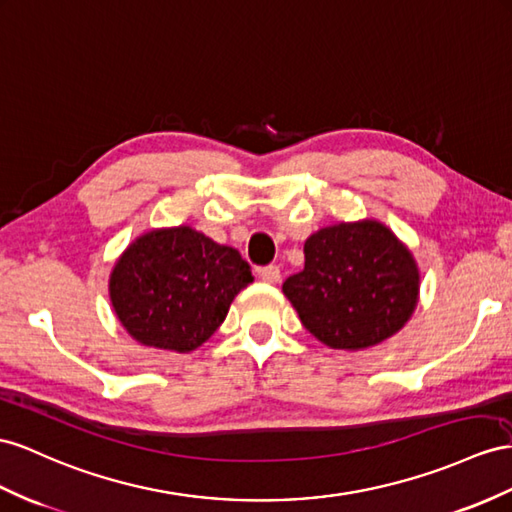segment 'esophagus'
<instances>
[{"instance_id":"esophagus-1","label":"esophagus","mask_w":512,"mask_h":512,"mask_svg":"<svg viewBox=\"0 0 512 512\" xmlns=\"http://www.w3.org/2000/svg\"><path fill=\"white\" fill-rule=\"evenodd\" d=\"M259 277H261V281H264V283L274 285V283L281 281V270H279V266H266L264 270L259 272Z\"/></svg>"}]
</instances>
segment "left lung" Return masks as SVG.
I'll list each match as a JSON object with an SVG mask.
<instances>
[{
    "label": "left lung",
    "instance_id": "8db88e82",
    "mask_svg": "<svg viewBox=\"0 0 512 512\" xmlns=\"http://www.w3.org/2000/svg\"><path fill=\"white\" fill-rule=\"evenodd\" d=\"M305 329L333 350H365L396 335L419 300L417 261L381 220L311 233L305 268L283 283Z\"/></svg>",
    "mask_w": 512,
    "mask_h": 512
}]
</instances>
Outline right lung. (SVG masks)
Listing matches in <instances>:
<instances>
[{"label":"right lung","instance_id":"add662e5","mask_svg":"<svg viewBox=\"0 0 512 512\" xmlns=\"http://www.w3.org/2000/svg\"><path fill=\"white\" fill-rule=\"evenodd\" d=\"M253 283L231 246L188 225L151 229L131 242L110 272V303L138 344L192 352L225 322L233 298Z\"/></svg>","mask_w":512,"mask_h":512}]
</instances>
